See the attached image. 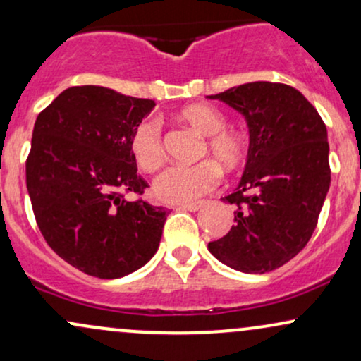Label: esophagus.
Wrapping results in <instances>:
<instances>
[{"mask_svg": "<svg viewBox=\"0 0 361 361\" xmlns=\"http://www.w3.org/2000/svg\"><path fill=\"white\" fill-rule=\"evenodd\" d=\"M200 207H202V202L185 203V205H178V208H181V210H188V212H197Z\"/></svg>", "mask_w": 361, "mask_h": 361, "instance_id": "obj_1", "label": "esophagus"}]
</instances>
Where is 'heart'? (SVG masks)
<instances>
[{"mask_svg": "<svg viewBox=\"0 0 361 361\" xmlns=\"http://www.w3.org/2000/svg\"><path fill=\"white\" fill-rule=\"evenodd\" d=\"M180 123L203 136L200 156H210L225 171H237L247 159V141L240 133L225 128V117L208 104H192L176 114ZM129 151L142 171H154L164 161L161 128L154 119H146L133 131ZM220 180V169L213 161L193 166H171L154 180V197L166 203H188L210 192Z\"/></svg>", "mask_w": 361, "mask_h": 361, "instance_id": "heart-1", "label": "heart"}]
</instances>
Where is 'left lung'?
Returning <instances> with one entry per match:
<instances>
[{
    "mask_svg": "<svg viewBox=\"0 0 361 361\" xmlns=\"http://www.w3.org/2000/svg\"><path fill=\"white\" fill-rule=\"evenodd\" d=\"M208 99L240 112L249 126V153L237 190L222 198L235 205L227 235L208 250L228 267L264 274L305 249L331 183L328 133L299 90L250 82Z\"/></svg>",
    "mask_w": 361,
    "mask_h": 361,
    "instance_id": "1",
    "label": "left lung"
}]
</instances>
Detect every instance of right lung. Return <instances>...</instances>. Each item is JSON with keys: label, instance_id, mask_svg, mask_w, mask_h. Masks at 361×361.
Here are the masks:
<instances>
[{"label": "right lung", "instance_id": "1", "mask_svg": "<svg viewBox=\"0 0 361 361\" xmlns=\"http://www.w3.org/2000/svg\"><path fill=\"white\" fill-rule=\"evenodd\" d=\"M156 106L107 87L65 89L35 121L27 188L43 238L85 274L116 279L156 254L169 212L142 195L129 139Z\"/></svg>", "mask_w": 361, "mask_h": 361}]
</instances>
